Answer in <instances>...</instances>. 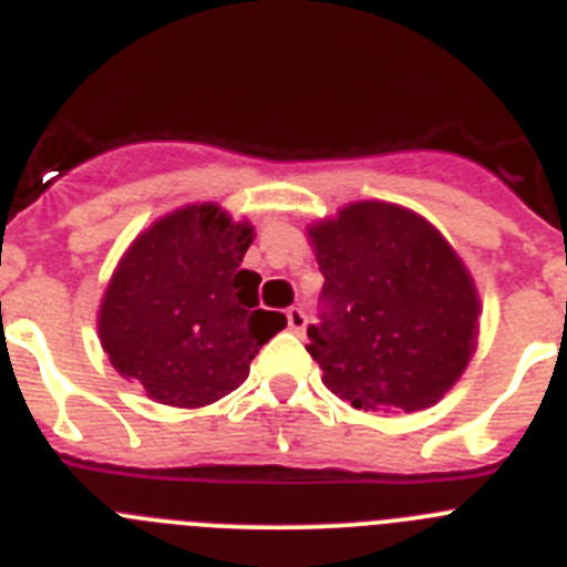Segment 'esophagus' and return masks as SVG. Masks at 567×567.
Returning <instances> with one entry per match:
<instances>
[{
  "instance_id": "esophagus-1",
  "label": "esophagus",
  "mask_w": 567,
  "mask_h": 567,
  "mask_svg": "<svg viewBox=\"0 0 567 567\" xmlns=\"http://www.w3.org/2000/svg\"><path fill=\"white\" fill-rule=\"evenodd\" d=\"M287 323H289V329H292L295 334H303V332H307V327H309V318H307V312H303V309L292 307L287 312Z\"/></svg>"
}]
</instances>
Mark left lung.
I'll list each match as a JSON object with an SVG mask.
<instances>
[{"instance_id": "left-lung-1", "label": "left lung", "mask_w": 567, "mask_h": 567, "mask_svg": "<svg viewBox=\"0 0 567 567\" xmlns=\"http://www.w3.org/2000/svg\"><path fill=\"white\" fill-rule=\"evenodd\" d=\"M323 275L307 352L363 412H417L468 365L480 300L443 235L394 204L363 202L312 229Z\"/></svg>"}]
</instances>
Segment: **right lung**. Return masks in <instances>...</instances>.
<instances>
[{
	"label": "right lung",
	"instance_id": "1",
	"mask_svg": "<svg viewBox=\"0 0 567 567\" xmlns=\"http://www.w3.org/2000/svg\"><path fill=\"white\" fill-rule=\"evenodd\" d=\"M252 227L215 204L150 227L113 272L99 315L110 363L158 403H215L238 389L267 340L287 327L258 309L260 275L240 267Z\"/></svg>",
	"mask_w": 567,
	"mask_h": 567
}]
</instances>
